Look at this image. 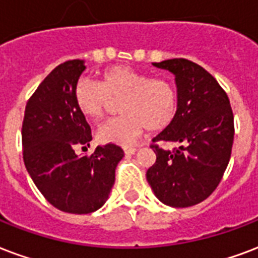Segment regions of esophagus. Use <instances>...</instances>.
<instances>
[{"instance_id":"esophagus-1","label":"esophagus","mask_w":258,"mask_h":258,"mask_svg":"<svg viewBox=\"0 0 258 258\" xmlns=\"http://www.w3.org/2000/svg\"><path fill=\"white\" fill-rule=\"evenodd\" d=\"M135 151H137V149H135V147H124V153L127 155L135 154Z\"/></svg>"}]
</instances>
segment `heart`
<instances>
[{
	"mask_svg": "<svg viewBox=\"0 0 258 258\" xmlns=\"http://www.w3.org/2000/svg\"><path fill=\"white\" fill-rule=\"evenodd\" d=\"M111 100H120V117L97 131L101 143L131 145L143 130L161 131L174 119L178 105L177 90L165 78H150L128 66H113L101 73L100 81L80 80L74 88L78 111L93 121L103 119Z\"/></svg>",
	"mask_w": 258,
	"mask_h": 258,
	"instance_id": "heart-1",
	"label": "heart"
}]
</instances>
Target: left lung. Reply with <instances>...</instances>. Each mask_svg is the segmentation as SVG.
I'll return each mask as SVG.
<instances>
[{
  "label": "left lung",
  "instance_id": "obj_1",
  "mask_svg": "<svg viewBox=\"0 0 258 258\" xmlns=\"http://www.w3.org/2000/svg\"><path fill=\"white\" fill-rule=\"evenodd\" d=\"M174 76L177 113L153 142L176 143L173 150L157 143L155 164L146 173L157 199L166 206L190 207L216 189L229 165L234 141V116L229 97L199 64L176 58L153 63Z\"/></svg>",
  "mask_w": 258,
  "mask_h": 258
}]
</instances>
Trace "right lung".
<instances>
[{
  "instance_id": "right-lung-1",
  "label": "right lung",
  "mask_w": 258,
  "mask_h": 258,
  "mask_svg": "<svg viewBox=\"0 0 258 258\" xmlns=\"http://www.w3.org/2000/svg\"><path fill=\"white\" fill-rule=\"evenodd\" d=\"M85 69L80 59L56 66L28 100L21 131L29 176L48 203L69 214L103 207L124 157L113 143L97 146L92 155L76 154V147L92 141L90 125L74 101V88Z\"/></svg>"
}]
</instances>
